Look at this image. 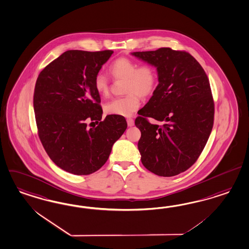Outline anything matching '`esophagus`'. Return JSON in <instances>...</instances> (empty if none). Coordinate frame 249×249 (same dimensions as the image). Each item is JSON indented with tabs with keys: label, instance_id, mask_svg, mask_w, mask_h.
Masks as SVG:
<instances>
[{
	"label": "esophagus",
	"instance_id": "1",
	"mask_svg": "<svg viewBox=\"0 0 249 249\" xmlns=\"http://www.w3.org/2000/svg\"><path fill=\"white\" fill-rule=\"evenodd\" d=\"M127 124L128 126H133L134 124H135V121L132 119V118H129V119H127Z\"/></svg>",
	"mask_w": 249,
	"mask_h": 249
}]
</instances>
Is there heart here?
<instances>
[{
  "mask_svg": "<svg viewBox=\"0 0 249 249\" xmlns=\"http://www.w3.org/2000/svg\"><path fill=\"white\" fill-rule=\"evenodd\" d=\"M109 71L115 79H125L124 92L128 94L109 101L105 107V111L111 115L131 116L140 107L139 95L146 96L155 89L157 71L151 64L137 66L134 61L122 57L110 65ZM94 88L101 95H107L109 92V82L106 75L103 73L96 74Z\"/></svg>",
  "mask_w": 249,
  "mask_h": 249,
  "instance_id": "1",
  "label": "heart"
}]
</instances>
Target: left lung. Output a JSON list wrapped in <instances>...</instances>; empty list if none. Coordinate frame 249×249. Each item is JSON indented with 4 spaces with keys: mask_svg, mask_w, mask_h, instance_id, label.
Instances as JSON below:
<instances>
[{
    "mask_svg": "<svg viewBox=\"0 0 249 249\" xmlns=\"http://www.w3.org/2000/svg\"><path fill=\"white\" fill-rule=\"evenodd\" d=\"M133 56L157 68L158 86L139 110L138 150L143 166L159 177H174L197 160L211 134L213 102L210 84L188 53L160 48ZM150 117L162 123L151 124Z\"/></svg>",
    "mask_w": 249,
    "mask_h": 249,
    "instance_id": "1",
    "label": "left lung"
}]
</instances>
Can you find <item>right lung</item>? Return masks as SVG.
<instances>
[{"mask_svg": "<svg viewBox=\"0 0 249 249\" xmlns=\"http://www.w3.org/2000/svg\"><path fill=\"white\" fill-rule=\"evenodd\" d=\"M113 53L66 51L36 81L34 109L40 140L52 161L73 175L99 170L127 127L119 115H107L96 128H87L85 122L102 120L94 78Z\"/></svg>", "mask_w": 249, "mask_h": 249, "instance_id": "obj_1", "label": "right lung"}]
</instances>
